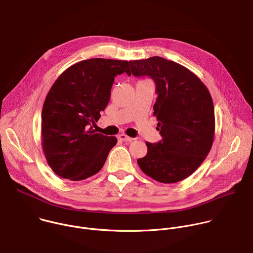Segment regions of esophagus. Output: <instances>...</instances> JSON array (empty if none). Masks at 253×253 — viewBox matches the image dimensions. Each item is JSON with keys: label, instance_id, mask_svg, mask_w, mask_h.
<instances>
[{"label": "esophagus", "instance_id": "esophagus-1", "mask_svg": "<svg viewBox=\"0 0 253 253\" xmlns=\"http://www.w3.org/2000/svg\"><path fill=\"white\" fill-rule=\"evenodd\" d=\"M119 139H120L121 141H123V142H132V141L134 140L133 138H131V137H129V136L125 135V134H121V135H119Z\"/></svg>", "mask_w": 253, "mask_h": 253}]
</instances>
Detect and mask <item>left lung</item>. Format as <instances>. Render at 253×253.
Returning a JSON list of instances; mask_svg holds the SVG:
<instances>
[{
  "label": "left lung",
  "mask_w": 253,
  "mask_h": 253,
  "mask_svg": "<svg viewBox=\"0 0 253 253\" xmlns=\"http://www.w3.org/2000/svg\"><path fill=\"white\" fill-rule=\"evenodd\" d=\"M129 63V76H149L156 84L153 114L163 138L146 142L147 155L137 163L160 183L180 182L198 169L212 146L214 108L210 91L195 73L175 61L152 56Z\"/></svg>",
  "instance_id": "obj_1"
}]
</instances>
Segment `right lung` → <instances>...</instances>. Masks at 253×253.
<instances>
[{"mask_svg":"<svg viewBox=\"0 0 253 253\" xmlns=\"http://www.w3.org/2000/svg\"><path fill=\"white\" fill-rule=\"evenodd\" d=\"M129 71L127 60L90 58L64 70L42 107V150L51 170L70 181L98 173L115 137L96 133L94 125L110 99L116 75Z\"/></svg>","mask_w":253,"mask_h":253,"instance_id":"1","label":"right lung"}]
</instances>
